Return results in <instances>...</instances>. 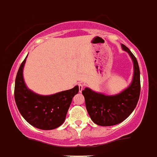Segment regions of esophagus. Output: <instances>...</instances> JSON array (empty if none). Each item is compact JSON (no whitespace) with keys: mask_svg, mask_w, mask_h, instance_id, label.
Here are the masks:
<instances>
[{"mask_svg":"<svg viewBox=\"0 0 157 157\" xmlns=\"http://www.w3.org/2000/svg\"><path fill=\"white\" fill-rule=\"evenodd\" d=\"M78 91H79V92L81 93L82 91L83 88H84V85H83L82 83L79 82V83H78Z\"/></svg>","mask_w":157,"mask_h":157,"instance_id":"1","label":"esophagus"}]
</instances>
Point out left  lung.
I'll list each match as a JSON object with an SVG mask.
<instances>
[{
    "label": "left lung",
    "mask_w": 157,
    "mask_h": 157,
    "mask_svg": "<svg viewBox=\"0 0 157 157\" xmlns=\"http://www.w3.org/2000/svg\"><path fill=\"white\" fill-rule=\"evenodd\" d=\"M134 63V77L128 88L120 94L106 96L86 88L82 90L87 112L94 123L99 126H113L119 124L130 116L139 100L141 92L140 70L138 60L126 45H122Z\"/></svg>",
    "instance_id": "8db88e82"
}]
</instances>
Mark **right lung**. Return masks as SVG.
<instances>
[{
	"instance_id": "add662e5",
	"label": "right lung",
	"mask_w": 157,
	"mask_h": 157,
	"mask_svg": "<svg viewBox=\"0 0 157 157\" xmlns=\"http://www.w3.org/2000/svg\"><path fill=\"white\" fill-rule=\"evenodd\" d=\"M26 59L22 62L15 82V101L20 114L30 125L41 130H52L64 122L78 86L49 96L38 95L29 90L24 82L23 70Z\"/></svg>"
}]
</instances>
